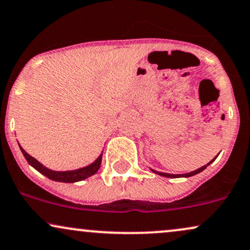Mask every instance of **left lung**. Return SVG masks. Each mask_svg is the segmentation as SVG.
Returning <instances> with one entry per match:
<instances>
[{
	"instance_id": "left-lung-1",
	"label": "left lung",
	"mask_w": 250,
	"mask_h": 250,
	"mask_svg": "<svg viewBox=\"0 0 250 250\" xmlns=\"http://www.w3.org/2000/svg\"><path fill=\"white\" fill-rule=\"evenodd\" d=\"M216 158L211 160V162L209 164H207V165H205V166L201 167V168H198V169H196V170H192V172H190V173H187V174H169V173L157 172V170H153V169H151V170H152V172H154V173H157V174H159V175H162V176H165V178H189V176H192V175H195V174H198V173H201L202 170L207 168V166H209L211 163L214 162V160H216Z\"/></svg>"
}]
</instances>
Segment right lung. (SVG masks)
Instances as JSON below:
<instances>
[{"label": "right lung", "instance_id": "obj_1", "mask_svg": "<svg viewBox=\"0 0 250 250\" xmlns=\"http://www.w3.org/2000/svg\"><path fill=\"white\" fill-rule=\"evenodd\" d=\"M21 152H23L25 159L27 160V163L30 164L31 166L34 167L38 172H40L41 174H43L47 178L50 180H54V181H59V182H77V181H82V180L90 178L91 175L96 174L99 169L100 164H102V157L103 154H100L99 158H97V160L94 163L91 164L86 167H83V168L80 169H75V170H67V172H56V170H52L46 168L45 166L41 165V164L38 162L37 159H34L33 157H31L30 154L25 152V150L21 146Z\"/></svg>", "mask_w": 250, "mask_h": 250}]
</instances>
